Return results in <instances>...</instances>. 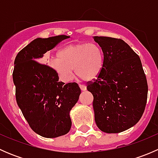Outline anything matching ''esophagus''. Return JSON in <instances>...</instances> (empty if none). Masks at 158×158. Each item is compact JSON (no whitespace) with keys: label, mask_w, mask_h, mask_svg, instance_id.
<instances>
[{"label":"esophagus","mask_w":158,"mask_h":158,"mask_svg":"<svg viewBox=\"0 0 158 158\" xmlns=\"http://www.w3.org/2000/svg\"><path fill=\"white\" fill-rule=\"evenodd\" d=\"M79 87H80L81 90H82V91L86 90V86H85V85H82V84H80V85H79Z\"/></svg>","instance_id":"esophagus-1"}]
</instances>
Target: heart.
<instances>
[{
  "label": "heart",
  "instance_id": "heart-1",
  "mask_svg": "<svg viewBox=\"0 0 158 158\" xmlns=\"http://www.w3.org/2000/svg\"><path fill=\"white\" fill-rule=\"evenodd\" d=\"M49 65L65 82L71 80L74 69L79 78L92 80L98 77L103 69L104 56L100 47L95 44H70L60 49L57 57L50 60Z\"/></svg>",
  "mask_w": 158,
  "mask_h": 158
}]
</instances>
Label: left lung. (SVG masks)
<instances>
[{
	"label": "left lung",
	"instance_id": "1",
	"mask_svg": "<svg viewBox=\"0 0 158 158\" xmlns=\"http://www.w3.org/2000/svg\"><path fill=\"white\" fill-rule=\"evenodd\" d=\"M104 56L96 79L87 82L93 95L95 121L106 133H119L141 119L148 98V82L140 57L122 39L93 36Z\"/></svg>",
	"mask_w": 158,
	"mask_h": 158
}]
</instances>
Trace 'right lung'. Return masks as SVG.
Masks as SVG:
<instances>
[{
	"label": "right lung",
	"mask_w": 158,
	"mask_h": 158,
	"mask_svg": "<svg viewBox=\"0 0 158 158\" xmlns=\"http://www.w3.org/2000/svg\"><path fill=\"white\" fill-rule=\"evenodd\" d=\"M69 36L37 38L17 53L13 81L17 103L32 130L44 138H56L69 131V111L81 93L76 82L59 81L52 67L36 60Z\"/></svg>",
	"instance_id": "add662e5"
}]
</instances>
